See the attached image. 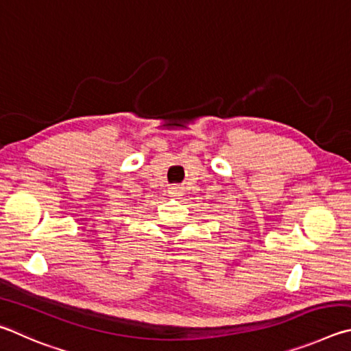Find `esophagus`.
<instances>
[{"mask_svg": "<svg viewBox=\"0 0 351 351\" xmlns=\"http://www.w3.org/2000/svg\"><path fill=\"white\" fill-rule=\"evenodd\" d=\"M169 194L172 195V197H179V195L182 194L180 186H172V188H169Z\"/></svg>", "mask_w": 351, "mask_h": 351, "instance_id": "obj_1", "label": "esophagus"}]
</instances>
